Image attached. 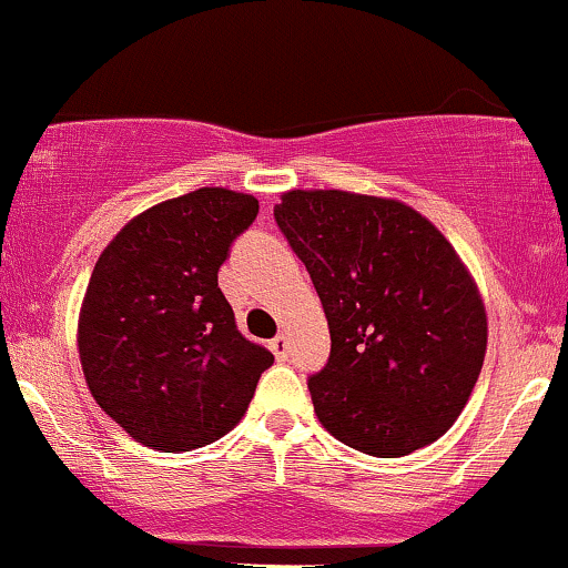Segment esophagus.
<instances>
[{
    "label": "esophagus",
    "instance_id": "obj_1",
    "mask_svg": "<svg viewBox=\"0 0 568 568\" xmlns=\"http://www.w3.org/2000/svg\"><path fill=\"white\" fill-rule=\"evenodd\" d=\"M270 347H272V352H275V357L277 361H288V355H291V342H288V336H275L270 342Z\"/></svg>",
    "mask_w": 568,
    "mask_h": 568
}]
</instances>
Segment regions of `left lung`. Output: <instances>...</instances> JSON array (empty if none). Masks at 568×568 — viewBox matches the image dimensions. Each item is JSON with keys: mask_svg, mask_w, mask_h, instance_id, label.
Here are the masks:
<instances>
[{"mask_svg": "<svg viewBox=\"0 0 568 568\" xmlns=\"http://www.w3.org/2000/svg\"><path fill=\"white\" fill-rule=\"evenodd\" d=\"M275 221L328 317V363L306 379L323 427L384 459L438 440L486 355L484 302L452 243L403 202L338 189L283 194Z\"/></svg>", "mask_w": 568, "mask_h": 568, "instance_id": "left-lung-1", "label": "left lung"}]
</instances>
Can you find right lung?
Wrapping results in <instances>:
<instances>
[{
    "label": "right lung",
    "instance_id": "right-lung-1",
    "mask_svg": "<svg viewBox=\"0 0 568 568\" xmlns=\"http://www.w3.org/2000/svg\"><path fill=\"white\" fill-rule=\"evenodd\" d=\"M256 216L251 194L205 186L135 216L98 258L80 312L82 371L98 406L143 446L219 440L275 363L240 334L219 288Z\"/></svg>",
    "mask_w": 568,
    "mask_h": 568
}]
</instances>
